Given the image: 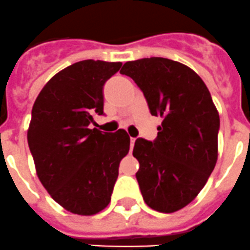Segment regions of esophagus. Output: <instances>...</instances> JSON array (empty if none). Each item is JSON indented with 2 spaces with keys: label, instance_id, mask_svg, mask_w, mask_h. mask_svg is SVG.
Listing matches in <instances>:
<instances>
[{
  "label": "esophagus",
  "instance_id": "esophagus-1",
  "mask_svg": "<svg viewBox=\"0 0 250 250\" xmlns=\"http://www.w3.org/2000/svg\"><path fill=\"white\" fill-rule=\"evenodd\" d=\"M134 142H136V138H130V149H132V148H133Z\"/></svg>",
  "mask_w": 250,
  "mask_h": 250
}]
</instances>
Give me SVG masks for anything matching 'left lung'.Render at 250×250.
<instances>
[{
	"instance_id": "left-lung-1",
	"label": "left lung",
	"mask_w": 250,
	"mask_h": 250,
	"mask_svg": "<svg viewBox=\"0 0 250 250\" xmlns=\"http://www.w3.org/2000/svg\"><path fill=\"white\" fill-rule=\"evenodd\" d=\"M120 72L162 118L156 139L134 143L143 199L154 210L177 212L203 189L217 163L219 114L212 96L194 71L168 58L130 61Z\"/></svg>"
}]
</instances>
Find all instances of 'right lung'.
Wrapping results in <instances>:
<instances>
[{
	"instance_id": "add662e5",
	"label": "right lung",
	"mask_w": 250,
	"mask_h": 250,
	"mask_svg": "<svg viewBox=\"0 0 250 250\" xmlns=\"http://www.w3.org/2000/svg\"><path fill=\"white\" fill-rule=\"evenodd\" d=\"M121 62L84 60L58 72L40 92L27 141L41 183L60 206L80 215L111 202L118 167L129 150L125 129L92 128L103 113V86Z\"/></svg>"
}]
</instances>
